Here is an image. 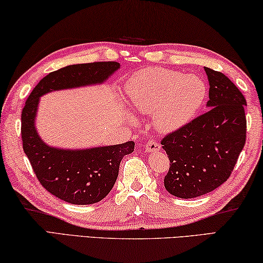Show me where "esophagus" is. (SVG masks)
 Segmentation results:
<instances>
[{
    "label": "esophagus",
    "mask_w": 263,
    "mask_h": 263,
    "mask_svg": "<svg viewBox=\"0 0 263 263\" xmlns=\"http://www.w3.org/2000/svg\"><path fill=\"white\" fill-rule=\"evenodd\" d=\"M145 151L146 153H154V151H159L162 149V145H160L157 141H149L148 143L145 144Z\"/></svg>",
    "instance_id": "1"
}]
</instances>
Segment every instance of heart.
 Here are the masks:
<instances>
[{"mask_svg":"<svg viewBox=\"0 0 263 263\" xmlns=\"http://www.w3.org/2000/svg\"><path fill=\"white\" fill-rule=\"evenodd\" d=\"M127 93L139 112L153 113V123L159 132L168 133L194 118L204 103L206 87L195 75L148 68L132 76Z\"/></svg>","mask_w":263,"mask_h":263,"instance_id":"1","label":"heart"}]
</instances>
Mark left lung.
Masks as SVG:
<instances>
[{"mask_svg":"<svg viewBox=\"0 0 263 263\" xmlns=\"http://www.w3.org/2000/svg\"><path fill=\"white\" fill-rule=\"evenodd\" d=\"M209 109L163 137L166 191L181 199L213 192L231 176L246 142V99L224 73L204 68Z\"/></svg>","mask_w":263,"mask_h":263,"instance_id":"8db88e82","label":"left lung"}]
</instances>
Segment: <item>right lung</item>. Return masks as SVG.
Here are the masks:
<instances>
[{"label": "right lung", "mask_w": 263, "mask_h": 263, "mask_svg": "<svg viewBox=\"0 0 263 263\" xmlns=\"http://www.w3.org/2000/svg\"><path fill=\"white\" fill-rule=\"evenodd\" d=\"M114 61L81 63L49 72L26 99L22 110L23 149L39 182L50 194L71 204L99 202L112 190L121 159L134 151L133 141L86 150H63L46 145L34 128L39 98L50 91L101 83L118 70Z\"/></svg>", "instance_id": "obj_1"}]
</instances>
